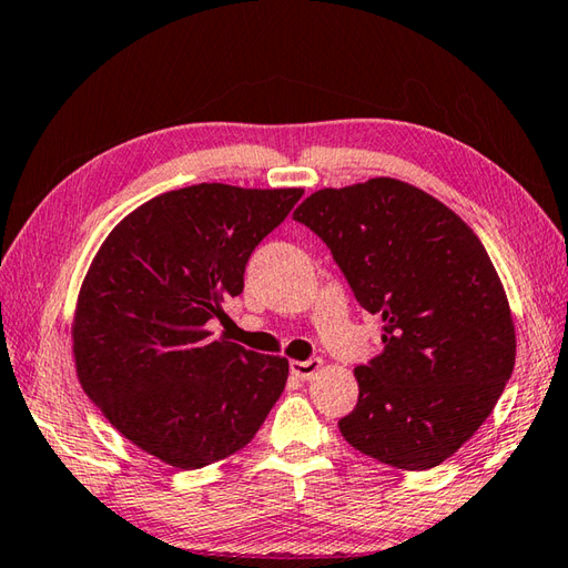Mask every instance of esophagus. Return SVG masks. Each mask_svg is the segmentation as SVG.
I'll list each match as a JSON object with an SVG mask.
<instances>
[{
    "label": "esophagus",
    "instance_id": "obj_1",
    "mask_svg": "<svg viewBox=\"0 0 568 568\" xmlns=\"http://www.w3.org/2000/svg\"><path fill=\"white\" fill-rule=\"evenodd\" d=\"M321 367H323V362L318 357L306 359V362H292V364H288V369H292V374L296 376V379H304V382L313 379V376L321 372Z\"/></svg>",
    "mask_w": 568,
    "mask_h": 568
}]
</instances>
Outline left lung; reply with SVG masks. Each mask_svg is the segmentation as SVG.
I'll use <instances>...</instances> for the list:
<instances>
[{"label":"left lung","instance_id":"1","mask_svg":"<svg viewBox=\"0 0 568 568\" xmlns=\"http://www.w3.org/2000/svg\"><path fill=\"white\" fill-rule=\"evenodd\" d=\"M333 252L384 349L355 369L347 443L406 471L455 455L498 403L515 364V325L476 233L423 189L376 178L321 189L294 211Z\"/></svg>","mask_w":568,"mask_h":568}]
</instances>
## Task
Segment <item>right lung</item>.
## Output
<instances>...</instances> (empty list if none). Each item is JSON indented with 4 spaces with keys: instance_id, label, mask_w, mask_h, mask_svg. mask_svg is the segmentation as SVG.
<instances>
[{
    "instance_id": "1",
    "label": "right lung",
    "mask_w": 568,
    "mask_h": 568,
    "mask_svg": "<svg viewBox=\"0 0 568 568\" xmlns=\"http://www.w3.org/2000/svg\"><path fill=\"white\" fill-rule=\"evenodd\" d=\"M304 189L194 184L150 199L109 233L72 323L80 384L116 430L178 469L243 449L282 396L284 357L213 339L245 264Z\"/></svg>"
}]
</instances>
